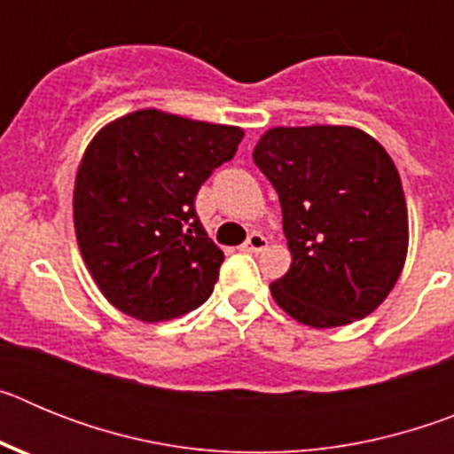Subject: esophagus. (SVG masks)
Wrapping results in <instances>:
<instances>
[{"label": "esophagus", "instance_id": "34e87169", "mask_svg": "<svg viewBox=\"0 0 454 454\" xmlns=\"http://www.w3.org/2000/svg\"><path fill=\"white\" fill-rule=\"evenodd\" d=\"M266 246H268L266 236L259 234V231H252V234L247 236L246 243H243V250H247V252H263V250H266Z\"/></svg>", "mask_w": 454, "mask_h": 454}]
</instances>
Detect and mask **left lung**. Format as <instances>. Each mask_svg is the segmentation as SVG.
Listing matches in <instances>:
<instances>
[{
	"mask_svg": "<svg viewBox=\"0 0 454 454\" xmlns=\"http://www.w3.org/2000/svg\"><path fill=\"white\" fill-rule=\"evenodd\" d=\"M275 186L293 263L270 284L291 318L327 330L366 318L398 282L407 256L400 175L355 127H275L252 152Z\"/></svg>",
	"mask_w": 454,
	"mask_h": 454,
	"instance_id": "obj_1",
	"label": "left lung"
}]
</instances>
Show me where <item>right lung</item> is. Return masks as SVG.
Returning <instances> with one entry per match:
<instances>
[{
    "mask_svg": "<svg viewBox=\"0 0 454 454\" xmlns=\"http://www.w3.org/2000/svg\"><path fill=\"white\" fill-rule=\"evenodd\" d=\"M243 129L143 108L106 124L74 182V231L86 268L122 314L159 323L207 302L224 254L195 195L230 161Z\"/></svg>",
    "mask_w": 454,
    "mask_h": 454,
    "instance_id": "add662e5",
    "label": "right lung"
}]
</instances>
